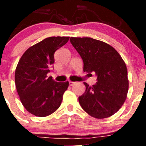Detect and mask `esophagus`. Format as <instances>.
<instances>
[{
  "label": "esophagus",
  "instance_id": "34e87169",
  "mask_svg": "<svg viewBox=\"0 0 146 146\" xmlns=\"http://www.w3.org/2000/svg\"><path fill=\"white\" fill-rule=\"evenodd\" d=\"M75 84V82H72V81H69V85L71 86H73V85Z\"/></svg>",
  "mask_w": 146,
  "mask_h": 146
}]
</instances>
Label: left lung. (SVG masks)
<instances>
[{
    "label": "left lung",
    "instance_id": "1",
    "mask_svg": "<svg viewBox=\"0 0 146 146\" xmlns=\"http://www.w3.org/2000/svg\"><path fill=\"white\" fill-rule=\"evenodd\" d=\"M81 56L84 71L95 72L96 84L84 82L86 90L79 97L86 113L98 119L109 117L123 104L128 91V71L119 53L110 44L91 38H70Z\"/></svg>",
    "mask_w": 146,
    "mask_h": 146
}]
</instances>
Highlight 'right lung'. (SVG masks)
Masks as SVG:
<instances>
[{
  "mask_svg": "<svg viewBox=\"0 0 146 146\" xmlns=\"http://www.w3.org/2000/svg\"><path fill=\"white\" fill-rule=\"evenodd\" d=\"M70 37H49L29 47L18 62L15 84L21 103L29 113L46 117L61 105L68 82H58L48 78L54 63V53Z\"/></svg>",
  "mask_w": 146,
  "mask_h": 146,
  "instance_id": "obj_1",
  "label": "right lung"
}]
</instances>
